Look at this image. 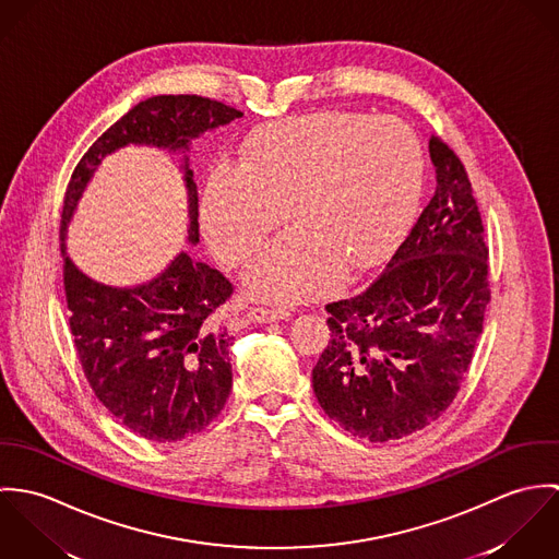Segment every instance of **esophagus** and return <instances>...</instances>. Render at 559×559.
Segmentation results:
<instances>
[{
  "label": "esophagus",
  "instance_id": "obj_1",
  "mask_svg": "<svg viewBox=\"0 0 559 559\" xmlns=\"http://www.w3.org/2000/svg\"><path fill=\"white\" fill-rule=\"evenodd\" d=\"M249 320L253 322H273V320L290 319V312L286 308H266V306H255L249 310Z\"/></svg>",
  "mask_w": 559,
  "mask_h": 559
}]
</instances>
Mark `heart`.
I'll return each mask as SVG.
<instances>
[{
	"mask_svg": "<svg viewBox=\"0 0 559 559\" xmlns=\"http://www.w3.org/2000/svg\"><path fill=\"white\" fill-rule=\"evenodd\" d=\"M421 171L419 140L399 118L297 116L255 131L240 165L209 171L202 222L215 251L240 264L288 206L295 228L251 260L245 284L255 297L295 304L392 251L415 213Z\"/></svg>",
	"mask_w": 559,
	"mask_h": 559,
	"instance_id": "obj_1",
	"label": "heart"
}]
</instances>
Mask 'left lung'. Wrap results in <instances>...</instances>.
<instances>
[{"label":"left lung","mask_w":559,"mask_h":559,"mask_svg":"<svg viewBox=\"0 0 559 559\" xmlns=\"http://www.w3.org/2000/svg\"><path fill=\"white\" fill-rule=\"evenodd\" d=\"M437 187L385 269L326 304L331 340L312 370L322 411L353 437L402 439L439 419L472 366L490 301L488 247L467 169L428 142Z\"/></svg>","instance_id":"obj_1"}]
</instances>
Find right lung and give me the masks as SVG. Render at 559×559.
Returning a JSON list of instances; mask_svg holds the SVG:
<instances>
[{"label": "right lung", "mask_w": 559, "mask_h": 559, "mask_svg": "<svg viewBox=\"0 0 559 559\" xmlns=\"http://www.w3.org/2000/svg\"><path fill=\"white\" fill-rule=\"evenodd\" d=\"M239 109L198 94L138 103L81 157L67 187L60 239L100 159L127 144L189 148L200 133L240 118ZM185 160L189 240L198 242V191ZM64 251V245H62ZM69 326L81 370L103 406L131 432L171 443L204 430L233 390L230 333L217 320L235 288L209 264L180 253L157 280L111 288L85 277L64 253Z\"/></svg>", "instance_id": "obj_1"}]
</instances>
